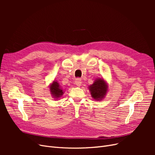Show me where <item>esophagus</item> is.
Wrapping results in <instances>:
<instances>
[{"mask_svg": "<svg viewBox=\"0 0 155 155\" xmlns=\"http://www.w3.org/2000/svg\"><path fill=\"white\" fill-rule=\"evenodd\" d=\"M81 79L80 78H76V81H75V83L76 84V85L78 86H81Z\"/></svg>", "mask_w": 155, "mask_h": 155, "instance_id": "esophagus-1", "label": "esophagus"}]
</instances>
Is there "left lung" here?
Here are the masks:
<instances>
[{
	"label": "left lung",
	"instance_id": "1",
	"mask_svg": "<svg viewBox=\"0 0 155 155\" xmlns=\"http://www.w3.org/2000/svg\"><path fill=\"white\" fill-rule=\"evenodd\" d=\"M107 86L103 79H97L90 86V91L94 99L101 100L104 98L107 91Z\"/></svg>",
	"mask_w": 155,
	"mask_h": 155
}]
</instances>
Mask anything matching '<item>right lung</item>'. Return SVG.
Wrapping results in <instances>:
<instances>
[{"instance_id": "add662e5", "label": "right lung", "mask_w": 155, "mask_h": 155, "mask_svg": "<svg viewBox=\"0 0 155 155\" xmlns=\"http://www.w3.org/2000/svg\"><path fill=\"white\" fill-rule=\"evenodd\" d=\"M50 88L51 94L53 95V96H55V97L58 98L61 96L63 95V92L62 88L60 87L59 83H58L56 81H54Z\"/></svg>"}]
</instances>
